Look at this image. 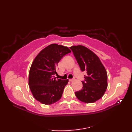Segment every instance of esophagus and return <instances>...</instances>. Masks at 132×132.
Instances as JSON below:
<instances>
[{
  "instance_id": "esophagus-1",
  "label": "esophagus",
  "mask_w": 132,
  "mask_h": 132,
  "mask_svg": "<svg viewBox=\"0 0 132 132\" xmlns=\"http://www.w3.org/2000/svg\"><path fill=\"white\" fill-rule=\"evenodd\" d=\"M74 80V79H70L69 81H70V82H72V81H73Z\"/></svg>"
}]
</instances>
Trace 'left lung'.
I'll list each match as a JSON object with an SVG mask.
<instances>
[{
	"mask_svg": "<svg viewBox=\"0 0 132 132\" xmlns=\"http://www.w3.org/2000/svg\"><path fill=\"white\" fill-rule=\"evenodd\" d=\"M73 52L82 71H85L83 87L75 92V96L80 101L92 103L100 99L107 88V73L99 58L91 50L82 45L72 46Z\"/></svg>",
	"mask_w": 132,
	"mask_h": 132,
	"instance_id": "obj_1",
	"label": "left lung"
}]
</instances>
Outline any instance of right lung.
Segmentation results:
<instances>
[{"mask_svg": "<svg viewBox=\"0 0 132 132\" xmlns=\"http://www.w3.org/2000/svg\"><path fill=\"white\" fill-rule=\"evenodd\" d=\"M68 47L53 44L38 53L29 73V86L35 99L50 105L60 100L69 80L56 79V66L64 55L70 53Z\"/></svg>", "mask_w": 132, "mask_h": 132, "instance_id": "obj_1", "label": "right lung"}]
</instances>
